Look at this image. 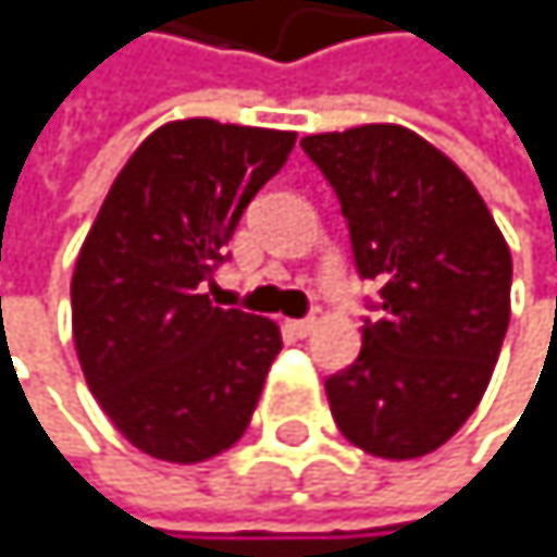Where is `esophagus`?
Returning a JSON list of instances; mask_svg holds the SVG:
<instances>
[{"label":"esophagus","instance_id":"1","mask_svg":"<svg viewBox=\"0 0 557 557\" xmlns=\"http://www.w3.org/2000/svg\"><path fill=\"white\" fill-rule=\"evenodd\" d=\"M287 327H290L297 337H307V334H313L317 320H313V317H304V320H287Z\"/></svg>","mask_w":557,"mask_h":557}]
</instances>
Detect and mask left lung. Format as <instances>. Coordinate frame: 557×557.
Wrapping results in <instances>:
<instances>
[{
    "label": "left lung",
    "mask_w": 557,
    "mask_h": 557,
    "mask_svg": "<svg viewBox=\"0 0 557 557\" xmlns=\"http://www.w3.org/2000/svg\"><path fill=\"white\" fill-rule=\"evenodd\" d=\"M341 200L357 273L381 281L331 414L360 451L411 461L481 404L511 317V250L474 183L424 136L368 123L300 139Z\"/></svg>",
    "instance_id": "1"
}]
</instances>
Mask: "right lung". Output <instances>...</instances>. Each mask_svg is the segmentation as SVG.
<instances>
[{"label":"right lung","mask_w":557,"mask_h":557,"mask_svg":"<svg viewBox=\"0 0 557 557\" xmlns=\"http://www.w3.org/2000/svg\"><path fill=\"white\" fill-rule=\"evenodd\" d=\"M297 133L176 120L106 194L73 270V341L99 408L143 455L200 465L253 418L281 327L203 290Z\"/></svg>","instance_id":"1"}]
</instances>
